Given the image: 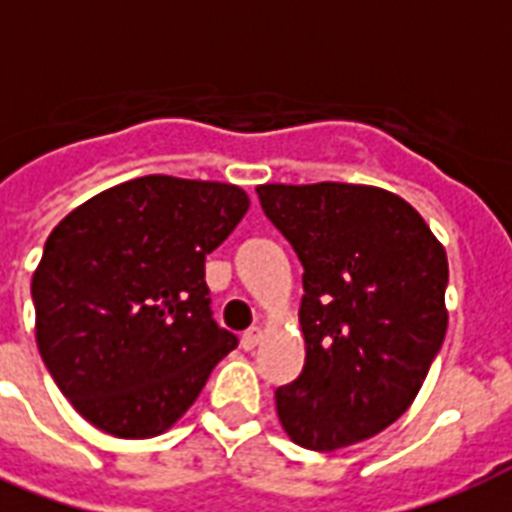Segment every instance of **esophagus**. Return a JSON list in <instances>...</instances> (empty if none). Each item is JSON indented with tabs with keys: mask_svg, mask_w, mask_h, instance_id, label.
Listing matches in <instances>:
<instances>
[{
	"mask_svg": "<svg viewBox=\"0 0 512 512\" xmlns=\"http://www.w3.org/2000/svg\"><path fill=\"white\" fill-rule=\"evenodd\" d=\"M260 337H263V332H260V329H257V327L247 329V332L241 335V348L252 350L257 345V342H260Z\"/></svg>",
	"mask_w": 512,
	"mask_h": 512,
	"instance_id": "34e87169",
	"label": "esophagus"
}]
</instances>
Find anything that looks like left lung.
<instances>
[{"instance_id":"obj_1","label":"left lung","mask_w":512,"mask_h":512,"mask_svg":"<svg viewBox=\"0 0 512 512\" xmlns=\"http://www.w3.org/2000/svg\"><path fill=\"white\" fill-rule=\"evenodd\" d=\"M303 263L305 366L276 388L295 444L335 452L393 425L446 335L444 247L404 199L350 183L260 185Z\"/></svg>"}]
</instances>
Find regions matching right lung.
Here are the masks:
<instances>
[{
  "label": "right lung",
  "mask_w": 512,
  "mask_h": 512,
  "mask_svg": "<svg viewBox=\"0 0 512 512\" xmlns=\"http://www.w3.org/2000/svg\"><path fill=\"white\" fill-rule=\"evenodd\" d=\"M247 209L236 185L148 175L55 225L31 281L36 345L84 420L151 438L196 401L239 345L212 319L204 260Z\"/></svg>",
  "instance_id": "right-lung-1"
}]
</instances>
